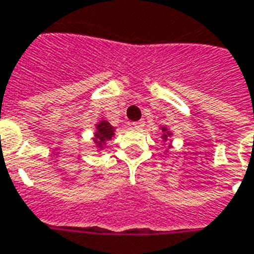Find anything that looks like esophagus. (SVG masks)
Segmentation results:
<instances>
[{
    "label": "esophagus",
    "mask_w": 254,
    "mask_h": 254,
    "mask_svg": "<svg viewBox=\"0 0 254 254\" xmlns=\"http://www.w3.org/2000/svg\"><path fill=\"white\" fill-rule=\"evenodd\" d=\"M132 126H134L135 128H142L143 126H144V120H138V122H134V123H132Z\"/></svg>",
    "instance_id": "obj_1"
}]
</instances>
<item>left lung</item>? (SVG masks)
<instances>
[{
	"label": "left lung",
	"instance_id": "8db88e82",
	"mask_svg": "<svg viewBox=\"0 0 254 254\" xmlns=\"http://www.w3.org/2000/svg\"><path fill=\"white\" fill-rule=\"evenodd\" d=\"M162 131H165V132H166L167 129H166L165 127H163V128H162ZM167 135H169V134H163V136H162V138H163V139H165V140H166V139H167Z\"/></svg>",
	"mask_w": 254,
	"mask_h": 254
}]
</instances>
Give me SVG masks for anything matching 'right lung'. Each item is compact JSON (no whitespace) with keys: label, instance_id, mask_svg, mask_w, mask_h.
<instances>
[{"label":"right lung","instance_id":"right-lung-1","mask_svg":"<svg viewBox=\"0 0 254 254\" xmlns=\"http://www.w3.org/2000/svg\"><path fill=\"white\" fill-rule=\"evenodd\" d=\"M96 128H98V131L95 134V142L98 143L99 146H102V143H104L108 139H111L112 135H114V127L108 122H106V120L100 122L96 126Z\"/></svg>","mask_w":254,"mask_h":254}]
</instances>
